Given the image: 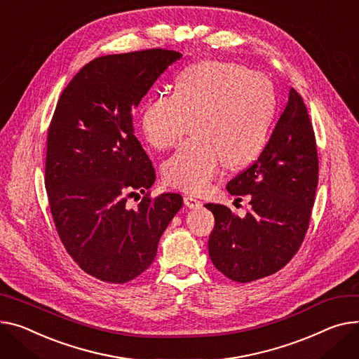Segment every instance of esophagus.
<instances>
[{
    "label": "esophagus",
    "instance_id": "1",
    "mask_svg": "<svg viewBox=\"0 0 359 359\" xmlns=\"http://www.w3.org/2000/svg\"><path fill=\"white\" fill-rule=\"evenodd\" d=\"M183 201H184V205H186L187 208H190V209L202 206V202H201L196 196H194V195H186V196L183 198Z\"/></svg>",
    "mask_w": 359,
    "mask_h": 359
}]
</instances>
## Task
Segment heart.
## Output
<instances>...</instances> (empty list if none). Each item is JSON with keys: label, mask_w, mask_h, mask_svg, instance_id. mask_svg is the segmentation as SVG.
<instances>
[{"label": "heart", "mask_w": 359, "mask_h": 359, "mask_svg": "<svg viewBox=\"0 0 359 359\" xmlns=\"http://www.w3.org/2000/svg\"><path fill=\"white\" fill-rule=\"evenodd\" d=\"M276 112L271 82L241 65L201 62L177 76L173 93H158L140 118L141 133L157 150L194 138L164 163L167 184L199 194L224 164L240 169L264 147Z\"/></svg>", "instance_id": "b5f03b06"}]
</instances>
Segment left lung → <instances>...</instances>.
<instances>
[{"label":"left lung","instance_id":"8db88e82","mask_svg":"<svg viewBox=\"0 0 359 359\" xmlns=\"http://www.w3.org/2000/svg\"><path fill=\"white\" fill-rule=\"evenodd\" d=\"M318 173L313 126L302 97L292 88L267 146L226 186L238 199L248 196L251 210L240 218L224 205H205L215 217L208 243L213 266L238 283L281 270L304 240Z\"/></svg>","mask_w":359,"mask_h":359}]
</instances>
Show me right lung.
Segmentation results:
<instances>
[{
	"mask_svg": "<svg viewBox=\"0 0 359 359\" xmlns=\"http://www.w3.org/2000/svg\"><path fill=\"white\" fill-rule=\"evenodd\" d=\"M180 57L165 49L97 57L56 105L47 133V198L67 254L98 280L121 284L146 271L183 206L179 194H146L156 172L133 127V109ZM135 189L145 198L130 210L126 198Z\"/></svg>",
	"mask_w": 359,
	"mask_h": 359,
	"instance_id": "right-lung-1",
	"label": "right lung"
}]
</instances>
